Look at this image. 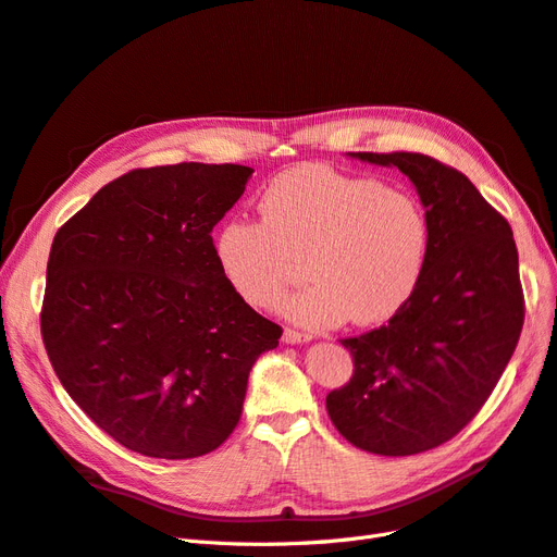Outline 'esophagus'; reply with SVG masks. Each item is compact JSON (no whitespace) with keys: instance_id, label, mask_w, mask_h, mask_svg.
<instances>
[{"instance_id":"1","label":"esophagus","mask_w":557,"mask_h":557,"mask_svg":"<svg viewBox=\"0 0 557 557\" xmlns=\"http://www.w3.org/2000/svg\"><path fill=\"white\" fill-rule=\"evenodd\" d=\"M311 336L309 334H301V332H295V330H285L283 332V344H309Z\"/></svg>"}]
</instances>
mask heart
<instances>
[{
  "instance_id": "heart-1",
  "label": "heart",
  "mask_w": 557,
  "mask_h": 557,
  "mask_svg": "<svg viewBox=\"0 0 557 557\" xmlns=\"http://www.w3.org/2000/svg\"><path fill=\"white\" fill-rule=\"evenodd\" d=\"M258 211L260 223L234 215L215 230L218 272L248 307L272 309L301 258L309 285L278 313L307 330L385 323L425 272L430 223L401 188L301 164L267 185Z\"/></svg>"
}]
</instances>
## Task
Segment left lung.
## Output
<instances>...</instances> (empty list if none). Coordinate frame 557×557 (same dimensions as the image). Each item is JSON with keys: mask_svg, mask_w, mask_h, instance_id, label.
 I'll list each match as a JSON object with an SVG mask.
<instances>
[{"mask_svg": "<svg viewBox=\"0 0 557 557\" xmlns=\"http://www.w3.org/2000/svg\"><path fill=\"white\" fill-rule=\"evenodd\" d=\"M409 176L430 223L425 272L387 325L352 339V379L327 395L344 440L376 455L448 442L491 397L522 330L509 223L465 174L420 153H346Z\"/></svg>", "mask_w": 557, "mask_h": 557, "instance_id": "1", "label": "left lung"}]
</instances>
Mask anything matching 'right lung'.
<instances>
[{
  "instance_id": "add662e5",
  "label": "right lung",
  "mask_w": 557,
  "mask_h": 557,
  "mask_svg": "<svg viewBox=\"0 0 557 557\" xmlns=\"http://www.w3.org/2000/svg\"><path fill=\"white\" fill-rule=\"evenodd\" d=\"M252 170L181 162L104 185L53 239L41 311L60 383L148 458H199L237 428L248 374L281 327L232 293L211 230Z\"/></svg>"
}]
</instances>
